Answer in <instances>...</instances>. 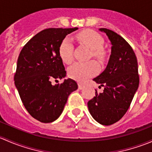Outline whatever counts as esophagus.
Here are the masks:
<instances>
[{"label":"esophagus","instance_id":"34e87169","mask_svg":"<svg viewBox=\"0 0 152 152\" xmlns=\"http://www.w3.org/2000/svg\"><path fill=\"white\" fill-rule=\"evenodd\" d=\"M84 87H85V85H82V84H81V83H79V90H82Z\"/></svg>","mask_w":152,"mask_h":152}]
</instances>
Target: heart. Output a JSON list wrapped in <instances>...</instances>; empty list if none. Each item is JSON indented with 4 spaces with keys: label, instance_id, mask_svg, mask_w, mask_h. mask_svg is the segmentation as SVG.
I'll return each mask as SVG.
<instances>
[{
    "label": "heart",
    "instance_id": "obj_1",
    "mask_svg": "<svg viewBox=\"0 0 152 152\" xmlns=\"http://www.w3.org/2000/svg\"><path fill=\"white\" fill-rule=\"evenodd\" d=\"M79 42L91 49L92 55L99 59H103L105 51L103 49L104 39L99 33L95 31L87 29L82 31L76 35ZM73 45L70 38L66 37L62 41L59 45V52L61 59L64 62L69 64L73 61ZM99 70V65L94 61L87 62H76L68 69L69 75L71 78L84 82L88 78L94 76Z\"/></svg>",
    "mask_w": 152,
    "mask_h": 152
}]
</instances>
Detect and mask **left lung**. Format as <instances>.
<instances>
[{
    "label": "left lung",
    "mask_w": 152,
    "mask_h": 152,
    "mask_svg": "<svg viewBox=\"0 0 152 152\" xmlns=\"http://www.w3.org/2000/svg\"><path fill=\"white\" fill-rule=\"evenodd\" d=\"M110 41L111 54L105 70L93 79L104 87L87 103L92 117L105 126L118 121L129 107L139 86L138 66L135 53L129 44L113 31L99 28Z\"/></svg>",
    "instance_id": "left-lung-1"
}]
</instances>
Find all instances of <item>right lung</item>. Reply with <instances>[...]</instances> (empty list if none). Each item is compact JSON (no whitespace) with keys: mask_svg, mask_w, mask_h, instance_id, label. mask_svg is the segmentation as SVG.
<instances>
[{"mask_svg":"<svg viewBox=\"0 0 152 152\" xmlns=\"http://www.w3.org/2000/svg\"><path fill=\"white\" fill-rule=\"evenodd\" d=\"M78 28L42 30L23 48L17 63L15 85L29 114L42 123L56 121L62 114L67 98L78 89L71 79L53 85L51 82L66 76L59 48L69 34Z\"/></svg>","mask_w":152,"mask_h":152,"instance_id":"obj_1","label":"right lung"}]
</instances>
